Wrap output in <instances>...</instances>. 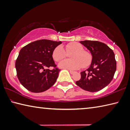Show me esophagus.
I'll return each instance as SVG.
<instances>
[{
  "instance_id": "34e87169",
  "label": "esophagus",
  "mask_w": 130,
  "mask_h": 130,
  "mask_svg": "<svg viewBox=\"0 0 130 130\" xmlns=\"http://www.w3.org/2000/svg\"><path fill=\"white\" fill-rule=\"evenodd\" d=\"M69 72H70V73L71 74H74V73H75V72H74V71H72V70H69Z\"/></svg>"
}]
</instances>
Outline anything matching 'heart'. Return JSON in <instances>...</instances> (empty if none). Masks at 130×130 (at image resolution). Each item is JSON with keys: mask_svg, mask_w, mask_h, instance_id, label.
Masks as SVG:
<instances>
[{"mask_svg": "<svg viewBox=\"0 0 130 130\" xmlns=\"http://www.w3.org/2000/svg\"><path fill=\"white\" fill-rule=\"evenodd\" d=\"M67 52H73L70 55L71 59H66L59 63V67L69 70H77L84 67L86 68L91 65L92 56L89 52L84 50L82 45L78 42H71L65 46ZM66 56V52L62 46H58L53 50L52 57L55 61H60Z\"/></svg>", "mask_w": 130, "mask_h": 130, "instance_id": "heart-1", "label": "heart"}]
</instances>
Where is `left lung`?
<instances>
[{"mask_svg":"<svg viewBox=\"0 0 130 130\" xmlns=\"http://www.w3.org/2000/svg\"><path fill=\"white\" fill-rule=\"evenodd\" d=\"M80 42L88 49L92 56L90 67L81 72V78L76 84L85 91L95 92L107 87L113 78L116 62L113 50L105 43L96 41Z\"/></svg>","mask_w":130,"mask_h":130,"instance_id":"8db88e82","label":"left lung"}]
</instances>
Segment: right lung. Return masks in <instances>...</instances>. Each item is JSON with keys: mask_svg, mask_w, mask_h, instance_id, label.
Returning a JSON list of instances; mask_svg holds the SVG:
<instances>
[{"mask_svg": "<svg viewBox=\"0 0 130 130\" xmlns=\"http://www.w3.org/2000/svg\"><path fill=\"white\" fill-rule=\"evenodd\" d=\"M61 43V41L41 39L22 48L15 62V68L18 78L26 89L40 93L54 85L60 70L56 68L52 53ZM50 66L55 69H47Z\"/></svg>", "mask_w": 130, "mask_h": 130, "instance_id": "1", "label": "right lung"}]
</instances>
